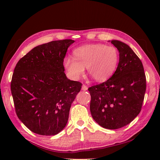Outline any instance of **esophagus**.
<instances>
[{
	"label": "esophagus",
	"mask_w": 160,
	"mask_h": 160,
	"mask_svg": "<svg viewBox=\"0 0 160 160\" xmlns=\"http://www.w3.org/2000/svg\"><path fill=\"white\" fill-rule=\"evenodd\" d=\"M81 89L83 90V91H87V90L88 89V87H87L85 85H83V86H82Z\"/></svg>",
	"instance_id": "esophagus-1"
}]
</instances>
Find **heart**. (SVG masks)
I'll return each instance as SVG.
<instances>
[{
  "mask_svg": "<svg viewBox=\"0 0 160 160\" xmlns=\"http://www.w3.org/2000/svg\"><path fill=\"white\" fill-rule=\"evenodd\" d=\"M73 58L66 57L64 67L72 79L83 75L85 67L95 81L102 83L113 75L119 62V52L113 46L89 44L77 48Z\"/></svg>",
  "mask_w": 160,
  "mask_h": 160,
  "instance_id": "obj_1",
  "label": "heart"
}]
</instances>
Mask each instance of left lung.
Returning a JSON list of instances; mask_svg holds the SVG:
<instances>
[{"mask_svg":"<svg viewBox=\"0 0 160 160\" xmlns=\"http://www.w3.org/2000/svg\"><path fill=\"white\" fill-rule=\"evenodd\" d=\"M119 52L118 68L110 79L88 89L90 111L100 126L109 129L122 128L141 111L146 89L142 62L125 43L112 40Z\"/></svg>","mask_w":160,"mask_h":160,"instance_id":"left-lung-1","label":"left lung"}]
</instances>
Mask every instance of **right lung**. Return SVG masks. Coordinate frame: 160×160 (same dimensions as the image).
I'll return each mask as SVG.
<instances>
[{"label":"right lung","instance_id":"right-lung-1","mask_svg":"<svg viewBox=\"0 0 160 160\" xmlns=\"http://www.w3.org/2000/svg\"><path fill=\"white\" fill-rule=\"evenodd\" d=\"M75 41H53L38 45L19 60L11 89L17 117L31 132L54 135L66 126L71 103L81 90L67 79L63 61Z\"/></svg>","mask_w":160,"mask_h":160}]
</instances>
